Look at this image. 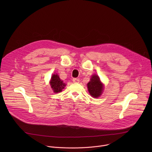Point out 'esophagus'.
<instances>
[{
  "instance_id": "esophagus-1",
  "label": "esophagus",
  "mask_w": 152,
  "mask_h": 152,
  "mask_svg": "<svg viewBox=\"0 0 152 152\" xmlns=\"http://www.w3.org/2000/svg\"><path fill=\"white\" fill-rule=\"evenodd\" d=\"M72 80L74 83H78L79 82V79L77 78H73Z\"/></svg>"
}]
</instances>
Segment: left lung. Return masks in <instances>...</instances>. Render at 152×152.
<instances>
[{"instance_id":"8db88e82","label":"left lung","mask_w":152,"mask_h":152,"mask_svg":"<svg viewBox=\"0 0 152 152\" xmlns=\"http://www.w3.org/2000/svg\"><path fill=\"white\" fill-rule=\"evenodd\" d=\"M87 87L90 95L93 97L97 98L102 95L104 86L99 77L96 75H93L90 79V81L87 83Z\"/></svg>"}]
</instances>
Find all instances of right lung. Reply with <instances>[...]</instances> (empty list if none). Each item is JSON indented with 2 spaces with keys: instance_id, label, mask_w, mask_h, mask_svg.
<instances>
[{
  "instance_id": "1",
  "label": "right lung",
  "mask_w": 152,
  "mask_h": 152,
  "mask_svg": "<svg viewBox=\"0 0 152 152\" xmlns=\"http://www.w3.org/2000/svg\"><path fill=\"white\" fill-rule=\"evenodd\" d=\"M50 85H51V88L55 93L61 92L66 85V84L64 83L56 73L52 75L50 81Z\"/></svg>"
}]
</instances>
